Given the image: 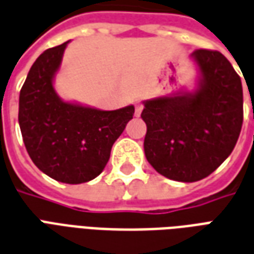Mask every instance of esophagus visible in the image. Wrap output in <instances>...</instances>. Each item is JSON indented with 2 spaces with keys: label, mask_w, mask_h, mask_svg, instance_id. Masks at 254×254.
Masks as SVG:
<instances>
[{
  "label": "esophagus",
  "mask_w": 254,
  "mask_h": 254,
  "mask_svg": "<svg viewBox=\"0 0 254 254\" xmlns=\"http://www.w3.org/2000/svg\"><path fill=\"white\" fill-rule=\"evenodd\" d=\"M142 111H143V104L140 101H136L135 103V116H139L142 114Z\"/></svg>",
  "instance_id": "1"
}]
</instances>
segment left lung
I'll use <instances>...</instances> for the list:
<instances>
[{"mask_svg": "<svg viewBox=\"0 0 254 254\" xmlns=\"http://www.w3.org/2000/svg\"><path fill=\"white\" fill-rule=\"evenodd\" d=\"M200 71L193 93L145 101V154L150 165L170 180L193 183L210 176L231 154L242 120L240 75L219 51L190 54Z\"/></svg>", "mask_w": 254, "mask_h": 254, "instance_id": "left-lung-1", "label": "left lung"}]
</instances>
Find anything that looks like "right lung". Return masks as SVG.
Wrapping results in <instances>:
<instances>
[{
	"instance_id": "right-lung-1",
	"label": "right lung",
	"mask_w": 254,
	"mask_h": 254,
	"mask_svg": "<svg viewBox=\"0 0 254 254\" xmlns=\"http://www.w3.org/2000/svg\"><path fill=\"white\" fill-rule=\"evenodd\" d=\"M67 43L46 50L32 64L20 90L18 125L39 169L61 183L81 184L104 170L135 108L100 111L59 99L53 79Z\"/></svg>"
}]
</instances>
